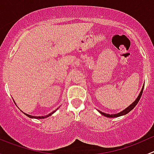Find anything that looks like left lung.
<instances>
[{
  "mask_svg": "<svg viewBox=\"0 0 154 154\" xmlns=\"http://www.w3.org/2000/svg\"><path fill=\"white\" fill-rule=\"evenodd\" d=\"M143 89H144V86H142V90H141L140 93H139V96H138V97H137V98H136V100H135V101L133 102V103H132L131 104H130L128 107H127V108H126L125 109H124L123 111L117 113V114H111V115H110V114H107V113L102 112L100 111V110H98V112L100 113V114L103 115V116H105V117H107V118H117V117H120V116H125V115L127 114V113H128V112H130L131 111V110L133 109L134 108V107L136 106V105H137L138 102H139V100H140L141 96H142V92H143Z\"/></svg>",
  "mask_w": 154,
  "mask_h": 154,
  "instance_id": "1",
  "label": "left lung"
}]
</instances>
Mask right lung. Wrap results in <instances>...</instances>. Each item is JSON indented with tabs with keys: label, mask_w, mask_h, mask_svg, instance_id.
<instances>
[{
	"label": "right lung",
	"mask_w": 154,
	"mask_h": 154,
	"mask_svg": "<svg viewBox=\"0 0 154 154\" xmlns=\"http://www.w3.org/2000/svg\"><path fill=\"white\" fill-rule=\"evenodd\" d=\"M14 102H15V101H14ZM59 108H60V107H59ZM59 108H57V109H56V110H54V111H53L52 112H51V113H49V114H48V115H47V116H30V115H28V114H27V113H24V112H22V111H21V112H22L23 113H24V115H26V116H28V117L29 118H30V119H45V118H48V117H49V116H51V115H53V114H54V112H55L56 111H57V109H58Z\"/></svg>",
	"instance_id": "1"
}]
</instances>
